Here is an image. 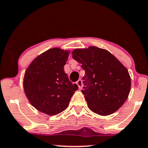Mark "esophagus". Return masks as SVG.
Listing matches in <instances>:
<instances>
[{
  "instance_id": "esophagus-1",
  "label": "esophagus",
  "mask_w": 148,
  "mask_h": 148,
  "mask_svg": "<svg viewBox=\"0 0 148 148\" xmlns=\"http://www.w3.org/2000/svg\"><path fill=\"white\" fill-rule=\"evenodd\" d=\"M76 84H77V85L78 86V88H79V89H81L82 88H83V82H82L81 79L78 80V81L76 82Z\"/></svg>"
}]
</instances>
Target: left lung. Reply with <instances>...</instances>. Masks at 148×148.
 I'll return each mask as SVG.
<instances>
[{
  "instance_id": "obj_1",
  "label": "left lung",
  "mask_w": 148,
  "mask_h": 148,
  "mask_svg": "<svg viewBox=\"0 0 148 148\" xmlns=\"http://www.w3.org/2000/svg\"><path fill=\"white\" fill-rule=\"evenodd\" d=\"M72 57L85 71L82 93L89 109L100 115L117 111L130 91L131 80L127 69L111 52L96 46L75 49Z\"/></svg>"
}]
</instances>
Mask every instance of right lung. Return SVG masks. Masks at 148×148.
Returning a JSON list of instances; mask_svg holds the SVG:
<instances>
[{
	"instance_id": "obj_1",
	"label": "right lung",
	"mask_w": 148,
	"mask_h": 148,
	"mask_svg": "<svg viewBox=\"0 0 148 148\" xmlns=\"http://www.w3.org/2000/svg\"><path fill=\"white\" fill-rule=\"evenodd\" d=\"M68 57V50L51 48L35 58L26 70L24 93L39 111L49 115L61 113L78 89L65 73Z\"/></svg>"
}]
</instances>
